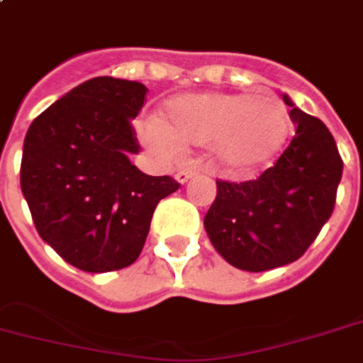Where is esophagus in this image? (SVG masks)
Instances as JSON below:
<instances>
[{
  "label": "esophagus",
  "mask_w": 363,
  "mask_h": 363,
  "mask_svg": "<svg viewBox=\"0 0 363 363\" xmlns=\"http://www.w3.org/2000/svg\"><path fill=\"white\" fill-rule=\"evenodd\" d=\"M198 174V169H181L179 173L174 174V179H177V182H181V184H184V182H189L192 177H196Z\"/></svg>",
  "instance_id": "obj_1"
}]
</instances>
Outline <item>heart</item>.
Returning <instances> with one entry per match:
<instances>
[{"instance_id": "b5f03b06", "label": "heart", "mask_w": 363, "mask_h": 363, "mask_svg": "<svg viewBox=\"0 0 363 363\" xmlns=\"http://www.w3.org/2000/svg\"><path fill=\"white\" fill-rule=\"evenodd\" d=\"M150 146L209 144L223 165L254 169L281 152L291 134V115L273 98L250 94L202 92L171 98L161 123L150 119L140 130Z\"/></svg>"}]
</instances>
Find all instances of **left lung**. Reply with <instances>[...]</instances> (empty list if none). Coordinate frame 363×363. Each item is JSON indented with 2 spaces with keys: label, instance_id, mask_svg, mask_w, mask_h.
Returning <instances> with one entry per match:
<instances>
[{
  "label": "left lung",
  "instance_id": "left-lung-1",
  "mask_svg": "<svg viewBox=\"0 0 363 363\" xmlns=\"http://www.w3.org/2000/svg\"><path fill=\"white\" fill-rule=\"evenodd\" d=\"M296 134L273 167L256 181H217L203 227L213 248L242 271L275 269L304 256L329 221L342 160L329 128L289 96Z\"/></svg>",
  "mask_w": 363,
  "mask_h": 363
}]
</instances>
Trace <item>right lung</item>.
<instances>
[{"instance_id": "obj_1", "label": "right lung", "mask_w": 363, "mask_h": 363, "mask_svg": "<svg viewBox=\"0 0 363 363\" xmlns=\"http://www.w3.org/2000/svg\"><path fill=\"white\" fill-rule=\"evenodd\" d=\"M146 92L134 80H86L32 121L24 138L21 189L36 230L88 273L134 264L155 206L179 189L128 160L140 150L133 119Z\"/></svg>"}]
</instances>
